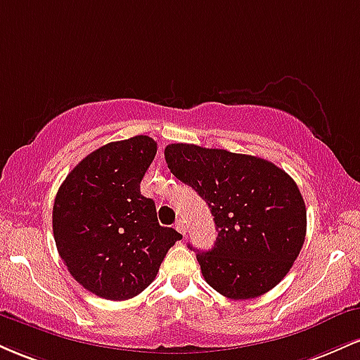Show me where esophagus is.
<instances>
[{
    "mask_svg": "<svg viewBox=\"0 0 360 360\" xmlns=\"http://www.w3.org/2000/svg\"><path fill=\"white\" fill-rule=\"evenodd\" d=\"M174 226H176L177 232L183 233V235H186V226H184V221H183V220H177Z\"/></svg>",
    "mask_w": 360,
    "mask_h": 360,
    "instance_id": "esophagus-1",
    "label": "esophagus"
}]
</instances>
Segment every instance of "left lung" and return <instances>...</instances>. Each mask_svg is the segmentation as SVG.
Returning a JSON list of instances; mask_svg holds the SVG:
<instances>
[{"label": "left lung", "instance_id": "obj_1", "mask_svg": "<svg viewBox=\"0 0 360 360\" xmlns=\"http://www.w3.org/2000/svg\"><path fill=\"white\" fill-rule=\"evenodd\" d=\"M167 167L210 206L217 242L196 259L206 283L230 300L264 295L291 269L307 235L298 186L266 159L171 143Z\"/></svg>", "mask_w": 360, "mask_h": 360}]
</instances>
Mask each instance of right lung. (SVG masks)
Wrapping results in <instances>:
<instances>
[{"mask_svg": "<svg viewBox=\"0 0 360 360\" xmlns=\"http://www.w3.org/2000/svg\"><path fill=\"white\" fill-rule=\"evenodd\" d=\"M157 143L147 135L106 143L69 172L57 191L52 229L57 250L82 288L105 300L142 292L183 235L160 226L140 181Z\"/></svg>", "mask_w": 360, "mask_h": 360, "instance_id": "obj_1", "label": "right lung"}]
</instances>
